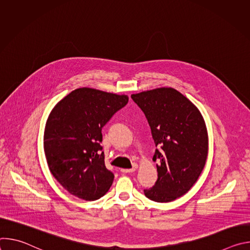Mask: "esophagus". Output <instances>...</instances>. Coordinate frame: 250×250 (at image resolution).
Returning <instances> with one entry per match:
<instances>
[{"instance_id": "34e87169", "label": "esophagus", "mask_w": 250, "mask_h": 250, "mask_svg": "<svg viewBox=\"0 0 250 250\" xmlns=\"http://www.w3.org/2000/svg\"><path fill=\"white\" fill-rule=\"evenodd\" d=\"M135 169H136V165H133V167L130 168V169H121V171L123 173H131V172L135 171Z\"/></svg>"}]
</instances>
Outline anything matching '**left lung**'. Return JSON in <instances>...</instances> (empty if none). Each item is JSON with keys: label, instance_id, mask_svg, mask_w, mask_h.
I'll return each mask as SVG.
<instances>
[{"label": "left lung", "instance_id": "obj_1", "mask_svg": "<svg viewBox=\"0 0 250 250\" xmlns=\"http://www.w3.org/2000/svg\"><path fill=\"white\" fill-rule=\"evenodd\" d=\"M151 129L158 178L145 195L158 203L172 202L197 182L208 156V132L197 106L173 88L131 95Z\"/></svg>", "mask_w": 250, "mask_h": 250}]
</instances>
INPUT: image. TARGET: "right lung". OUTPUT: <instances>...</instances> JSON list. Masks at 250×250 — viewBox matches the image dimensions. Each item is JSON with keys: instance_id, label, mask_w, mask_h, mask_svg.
I'll list each match as a JSON object with an SVG mask.
<instances>
[{"instance_id": "obj_1", "label": "right lung", "mask_w": 250, "mask_h": 250, "mask_svg": "<svg viewBox=\"0 0 250 250\" xmlns=\"http://www.w3.org/2000/svg\"><path fill=\"white\" fill-rule=\"evenodd\" d=\"M127 102L126 95L79 88L51 111L44 152L50 172L70 194L94 201L109 191L115 175L104 165L102 128Z\"/></svg>"}]
</instances>
